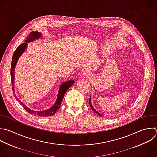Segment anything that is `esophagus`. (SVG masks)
Returning a JSON list of instances; mask_svg holds the SVG:
<instances>
[{"label":"esophagus","mask_w":157,"mask_h":157,"mask_svg":"<svg viewBox=\"0 0 157 157\" xmlns=\"http://www.w3.org/2000/svg\"><path fill=\"white\" fill-rule=\"evenodd\" d=\"M83 77L85 78H89L91 77V74L90 72H87V71H85L83 73Z\"/></svg>","instance_id":"34e87169"}]
</instances>
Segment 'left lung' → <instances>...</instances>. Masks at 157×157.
Here are the masks:
<instances>
[{
    "instance_id": "8db88e82",
    "label": "left lung",
    "mask_w": 157,
    "mask_h": 157,
    "mask_svg": "<svg viewBox=\"0 0 157 157\" xmlns=\"http://www.w3.org/2000/svg\"><path fill=\"white\" fill-rule=\"evenodd\" d=\"M90 107H91V109L96 113V114H98V115H99L100 117H102L103 116V115L102 114H101V113H99V112H98L94 109V107H93V105H92V104H91V96H90Z\"/></svg>"
}]
</instances>
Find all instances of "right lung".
Wrapping results in <instances>:
<instances>
[{"label":"right lung","instance_id":"add662e5","mask_svg":"<svg viewBox=\"0 0 157 157\" xmlns=\"http://www.w3.org/2000/svg\"><path fill=\"white\" fill-rule=\"evenodd\" d=\"M41 36H42L41 33H39L37 31L36 32L33 31L30 33L28 37L25 40V42L21 44L20 45H19L17 47V48L15 50V51L13 53V55L12 56L11 69H10V71H10V75H11V82H12V90L13 91L14 95L16 98V99L21 103V104L22 105L23 108L28 112H29V113L36 115H38L39 117H48V116H52L53 114H55L56 112V111L59 109V107L61 106V103L63 100L64 94L66 93L67 90L74 83V82H75L74 80H69V81H67V82H64L63 83H62L60 85L58 94L57 100H56V102L55 103V104L52 107H50V109H47L45 110H43V111L33 110H31V109H29L27 106H26V105H25L16 96V94H15V91H14V86H13V85H15V81H14L15 80V72H14V71H15V66L17 64V63L19 58L21 56V55L26 50V49L27 48V46H28V42H31L34 41L36 39H39L40 37H41Z\"/></svg>","mask_w":157,"mask_h":157}]
</instances>
